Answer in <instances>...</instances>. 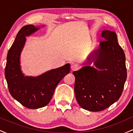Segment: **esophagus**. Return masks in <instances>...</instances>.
<instances>
[{
  "instance_id": "obj_1",
  "label": "esophagus",
  "mask_w": 133,
  "mask_h": 133,
  "mask_svg": "<svg viewBox=\"0 0 133 133\" xmlns=\"http://www.w3.org/2000/svg\"><path fill=\"white\" fill-rule=\"evenodd\" d=\"M79 65L78 64H72L71 65V71H76V70H77L79 69Z\"/></svg>"
}]
</instances>
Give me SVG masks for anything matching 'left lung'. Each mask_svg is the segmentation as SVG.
<instances>
[{
    "instance_id": "1",
    "label": "left lung",
    "mask_w": 133,
    "mask_h": 133,
    "mask_svg": "<svg viewBox=\"0 0 133 133\" xmlns=\"http://www.w3.org/2000/svg\"><path fill=\"white\" fill-rule=\"evenodd\" d=\"M104 41L87 58L86 66L74 71V92L79 106L96 112L106 109L121 96L127 78L126 57L115 32H102ZM94 62V66L90 64Z\"/></svg>"
}]
</instances>
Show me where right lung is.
Segmentation results:
<instances>
[{"mask_svg":"<svg viewBox=\"0 0 133 133\" xmlns=\"http://www.w3.org/2000/svg\"><path fill=\"white\" fill-rule=\"evenodd\" d=\"M39 29L40 27L34 25H27L21 28L8 52L5 68V76L10 94L25 108L33 109L42 108L49 103L56 86L69 73L71 66L69 64H66L36 77L25 76L23 74L21 54L26 37Z\"/></svg>","mask_w":133,"mask_h":133,"instance_id":"1","label":"right lung"}]
</instances>
